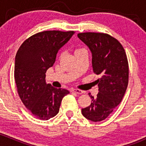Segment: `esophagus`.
I'll return each instance as SVG.
<instances>
[{"mask_svg":"<svg viewBox=\"0 0 146 146\" xmlns=\"http://www.w3.org/2000/svg\"><path fill=\"white\" fill-rule=\"evenodd\" d=\"M72 92H76V94H82L84 92V91H82V90H80V89H73L72 90Z\"/></svg>","mask_w":146,"mask_h":146,"instance_id":"obj_1","label":"esophagus"}]
</instances>
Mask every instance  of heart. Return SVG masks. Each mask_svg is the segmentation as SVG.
<instances>
[{"label":"heart","instance_id":"obj_1","mask_svg":"<svg viewBox=\"0 0 146 146\" xmlns=\"http://www.w3.org/2000/svg\"><path fill=\"white\" fill-rule=\"evenodd\" d=\"M82 50H85V48H76V50H75V54H76V53H77V52H79V51H82Z\"/></svg>","mask_w":146,"mask_h":146}]
</instances>
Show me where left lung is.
<instances>
[{
  "label": "left lung",
  "instance_id": "8db88e82",
  "mask_svg": "<svg viewBox=\"0 0 146 146\" xmlns=\"http://www.w3.org/2000/svg\"><path fill=\"white\" fill-rule=\"evenodd\" d=\"M78 36L90 49L92 68L101 77L96 80L99 92L90 105L82 109L84 117L101 121L109 117L123 99L129 83V63L121 44L111 35L102 32H82Z\"/></svg>",
  "mask_w": 146,
  "mask_h": 146
}]
</instances>
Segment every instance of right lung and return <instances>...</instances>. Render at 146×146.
I'll list each match as a JSON object with an SVG mask.
<instances>
[{
  "instance_id": "obj_1",
  "label": "right lung",
  "mask_w": 146,
  "mask_h": 146,
  "mask_svg": "<svg viewBox=\"0 0 146 146\" xmlns=\"http://www.w3.org/2000/svg\"><path fill=\"white\" fill-rule=\"evenodd\" d=\"M74 31H43L27 38L15 56L14 77L17 92L26 107L36 118L48 120L56 115L69 91L45 81L46 72L53 66L58 49Z\"/></svg>"
}]
</instances>
